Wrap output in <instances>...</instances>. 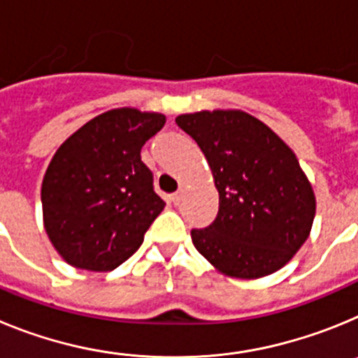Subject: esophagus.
Masks as SVG:
<instances>
[{
    "label": "esophagus",
    "mask_w": 358,
    "mask_h": 358,
    "mask_svg": "<svg viewBox=\"0 0 358 358\" xmlns=\"http://www.w3.org/2000/svg\"><path fill=\"white\" fill-rule=\"evenodd\" d=\"M182 197H185V192H182V189H179L177 194H173L172 197H170V201L173 202V206H179V204L182 202Z\"/></svg>",
    "instance_id": "34e87169"
}]
</instances>
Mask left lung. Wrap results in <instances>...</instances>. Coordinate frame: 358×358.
I'll list each match as a JSON object with an SVG mask.
<instances>
[{
  "label": "left lung",
  "mask_w": 358,
  "mask_h": 358,
  "mask_svg": "<svg viewBox=\"0 0 358 358\" xmlns=\"http://www.w3.org/2000/svg\"><path fill=\"white\" fill-rule=\"evenodd\" d=\"M197 141L218 192L213 224L192 242L218 273L256 280L280 271L306 242L315 195L292 148L264 122L238 109L179 115Z\"/></svg>",
  "instance_id": "obj_1"
}]
</instances>
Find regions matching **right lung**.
<instances>
[{"label":"right lung","instance_id":"1","mask_svg":"<svg viewBox=\"0 0 358 358\" xmlns=\"http://www.w3.org/2000/svg\"><path fill=\"white\" fill-rule=\"evenodd\" d=\"M164 122L161 113L110 109L57 148L41 201L46 235L66 264L107 273L140 249L164 208L141 147Z\"/></svg>","mask_w":358,"mask_h":358}]
</instances>
